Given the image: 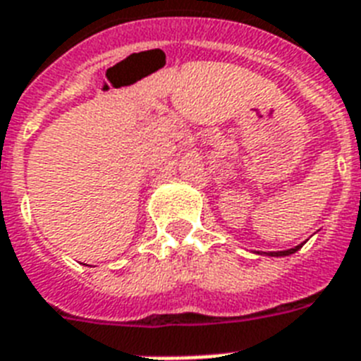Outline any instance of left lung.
Returning a JSON list of instances; mask_svg holds the SVG:
<instances>
[{
	"mask_svg": "<svg viewBox=\"0 0 361 361\" xmlns=\"http://www.w3.org/2000/svg\"><path fill=\"white\" fill-rule=\"evenodd\" d=\"M304 246V244H298V246L290 247V250H283V252H268V253H259V255H268V257H285V255H293L295 252H298L300 247Z\"/></svg>",
	"mask_w": 361,
	"mask_h": 361,
	"instance_id": "1",
	"label": "left lung"
}]
</instances>
